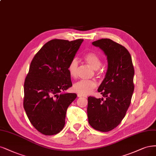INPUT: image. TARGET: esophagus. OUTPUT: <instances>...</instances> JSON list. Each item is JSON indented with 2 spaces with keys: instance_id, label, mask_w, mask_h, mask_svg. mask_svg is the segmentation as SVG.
Listing matches in <instances>:
<instances>
[{
  "instance_id": "1",
  "label": "esophagus",
  "mask_w": 156,
  "mask_h": 156,
  "mask_svg": "<svg viewBox=\"0 0 156 156\" xmlns=\"http://www.w3.org/2000/svg\"><path fill=\"white\" fill-rule=\"evenodd\" d=\"M77 97H78V98H87V96H85V95H80V94H77Z\"/></svg>"
}]
</instances>
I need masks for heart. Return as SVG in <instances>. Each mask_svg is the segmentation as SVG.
<instances>
[{
    "instance_id": "b5f03b06",
    "label": "heart",
    "mask_w": 156,
    "mask_h": 156,
    "mask_svg": "<svg viewBox=\"0 0 156 156\" xmlns=\"http://www.w3.org/2000/svg\"><path fill=\"white\" fill-rule=\"evenodd\" d=\"M84 59L89 65L94 69H98L102 64L100 57L94 52H88L84 56ZM68 72L72 77H76L78 69V60L77 58H73L68 66ZM97 86L94 80H81L75 83L73 90L82 95L90 94L95 88Z\"/></svg>"
}]
</instances>
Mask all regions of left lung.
Returning <instances> with one entry per match:
<instances>
[{"instance_id":"1","label":"left lung","mask_w":156,"mask_h":156,"mask_svg":"<svg viewBox=\"0 0 156 156\" xmlns=\"http://www.w3.org/2000/svg\"><path fill=\"white\" fill-rule=\"evenodd\" d=\"M107 57L108 69L98 92L103 98H88L90 125L101 132H108L120 124L129 107L134 90V68L126 48L110 39L92 42Z\"/></svg>"}]
</instances>
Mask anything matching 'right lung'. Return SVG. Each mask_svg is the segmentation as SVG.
<instances>
[{"mask_svg":"<svg viewBox=\"0 0 156 156\" xmlns=\"http://www.w3.org/2000/svg\"><path fill=\"white\" fill-rule=\"evenodd\" d=\"M83 39H53L31 61L24 85V108L36 129L46 136L60 132L68 107L77 98L64 93L72 86L68 66Z\"/></svg>","mask_w":156,"mask_h":156,"instance_id":"obj_1","label":"right lung"}]
</instances>
